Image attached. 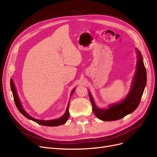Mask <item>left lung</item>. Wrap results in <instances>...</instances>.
Returning <instances> with one entry per match:
<instances>
[{"mask_svg": "<svg viewBox=\"0 0 157 157\" xmlns=\"http://www.w3.org/2000/svg\"><path fill=\"white\" fill-rule=\"evenodd\" d=\"M137 63L136 72L133 79L130 91L121 103L109 105L107 109H99L96 107L92 95L88 92L92 105V110L99 119L104 121H117L134 111L140 105L147 82V72L141 52L136 50Z\"/></svg>", "mask_w": 157, "mask_h": 157, "instance_id": "obj_1", "label": "left lung"}]
</instances>
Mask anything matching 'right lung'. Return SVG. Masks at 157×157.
Wrapping results in <instances>:
<instances>
[{
	"label": "right lung",
	"instance_id": "obj_1",
	"mask_svg": "<svg viewBox=\"0 0 157 157\" xmlns=\"http://www.w3.org/2000/svg\"><path fill=\"white\" fill-rule=\"evenodd\" d=\"M10 87H11V90H12V92L13 94V99H14V102H15L17 108V109L19 110L23 115H24L26 118H29V119L34 121L36 123H38L40 125H43V126H60V125H62L65 123L67 122V119L69 118V102L68 103V105H67V109H66V111L64 115L61 117L59 118H58V119H55V120H50V121H42V120H38L36 119V118H34L31 117V116H29L28 114L25 111L24 109L21 106V104L20 103V99H19V98L17 96V94L16 92V90L15 88V86H14V84L13 80L11 79L10 80ZM75 89H73V90L72 91L71 94V96L72 94L75 91Z\"/></svg>",
	"mask_w": 157,
	"mask_h": 157
}]
</instances>
